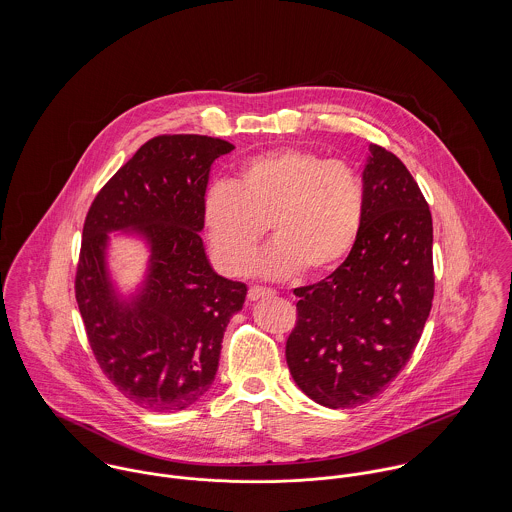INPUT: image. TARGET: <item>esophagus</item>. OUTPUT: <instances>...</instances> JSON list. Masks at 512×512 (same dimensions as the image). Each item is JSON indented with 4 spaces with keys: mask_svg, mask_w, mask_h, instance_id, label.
<instances>
[{
    "mask_svg": "<svg viewBox=\"0 0 512 512\" xmlns=\"http://www.w3.org/2000/svg\"><path fill=\"white\" fill-rule=\"evenodd\" d=\"M274 290H270V288H264V286H252L250 290H248V299L250 301H256V299H260V297H266V295H274Z\"/></svg>",
    "mask_w": 512,
    "mask_h": 512,
    "instance_id": "obj_1",
    "label": "esophagus"
}]
</instances>
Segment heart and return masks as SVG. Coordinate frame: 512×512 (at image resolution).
I'll use <instances>...</instances> for the list:
<instances>
[{"label":"heart","mask_w":512,"mask_h":512,"mask_svg":"<svg viewBox=\"0 0 512 512\" xmlns=\"http://www.w3.org/2000/svg\"><path fill=\"white\" fill-rule=\"evenodd\" d=\"M363 217L365 189L357 171L297 147L246 159L234 185L217 183L203 199L207 236L230 274L248 270L268 228L276 242L258 262L262 274L331 272L353 250Z\"/></svg>","instance_id":"heart-1"}]
</instances>
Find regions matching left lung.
Segmentation results:
<instances>
[{
    "mask_svg": "<svg viewBox=\"0 0 512 512\" xmlns=\"http://www.w3.org/2000/svg\"><path fill=\"white\" fill-rule=\"evenodd\" d=\"M363 189V226L347 260L293 290L286 361L295 384L327 408L378 396L410 361L434 301V226L416 179L372 144Z\"/></svg>",
    "mask_w": 512,
    "mask_h": 512,
    "instance_id": "left-lung-1",
    "label": "left lung"
}]
</instances>
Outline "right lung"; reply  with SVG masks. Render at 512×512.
Instances as JSON below:
<instances>
[{"instance_id": "right-lung-1", "label": "right lung", "mask_w": 512, "mask_h": 512, "mask_svg": "<svg viewBox=\"0 0 512 512\" xmlns=\"http://www.w3.org/2000/svg\"><path fill=\"white\" fill-rule=\"evenodd\" d=\"M234 146L209 136H155L94 197L82 226L74 295L106 378L149 412H177L211 388L230 317L246 286L211 268L201 230L213 161ZM136 227L152 246L147 290L118 302L105 276L106 231Z\"/></svg>"}]
</instances>
